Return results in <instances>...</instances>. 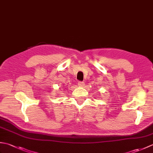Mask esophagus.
<instances>
[{"mask_svg":"<svg viewBox=\"0 0 153 153\" xmlns=\"http://www.w3.org/2000/svg\"><path fill=\"white\" fill-rule=\"evenodd\" d=\"M78 85L80 87H83L85 85V83L83 82H78Z\"/></svg>","mask_w":153,"mask_h":153,"instance_id":"1","label":"esophagus"}]
</instances>
